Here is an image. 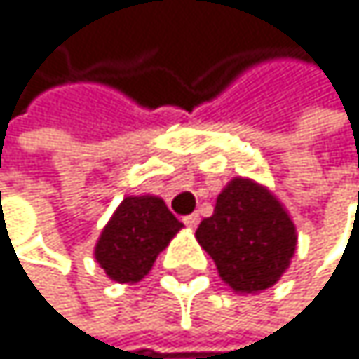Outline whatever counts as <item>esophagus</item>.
<instances>
[{
	"label": "esophagus",
	"instance_id": "1",
	"mask_svg": "<svg viewBox=\"0 0 359 359\" xmlns=\"http://www.w3.org/2000/svg\"><path fill=\"white\" fill-rule=\"evenodd\" d=\"M183 224H185V226H189V228H196V226L200 224V215H198V213L185 215V217H183Z\"/></svg>",
	"mask_w": 359,
	"mask_h": 359
}]
</instances>
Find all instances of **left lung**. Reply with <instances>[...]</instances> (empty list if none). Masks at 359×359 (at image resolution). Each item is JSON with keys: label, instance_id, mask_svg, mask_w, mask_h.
I'll use <instances>...</instances> for the list:
<instances>
[{"label": "left lung", "instance_id": "8db88e82", "mask_svg": "<svg viewBox=\"0 0 359 359\" xmlns=\"http://www.w3.org/2000/svg\"><path fill=\"white\" fill-rule=\"evenodd\" d=\"M198 243L222 280L237 293L273 286L295 254V226L282 204L248 178H234L217 196L211 217L200 222Z\"/></svg>", "mask_w": 359, "mask_h": 359}]
</instances>
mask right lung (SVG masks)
I'll use <instances>...</instances> for the list:
<instances>
[{
	"label": "right lung",
	"instance_id": "add662e5",
	"mask_svg": "<svg viewBox=\"0 0 359 359\" xmlns=\"http://www.w3.org/2000/svg\"><path fill=\"white\" fill-rule=\"evenodd\" d=\"M181 228L161 198L129 196L101 232L96 263L120 284L140 282Z\"/></svg>",
	"mask_w": 359,
	"mask_h": 359
}]
</instances>
